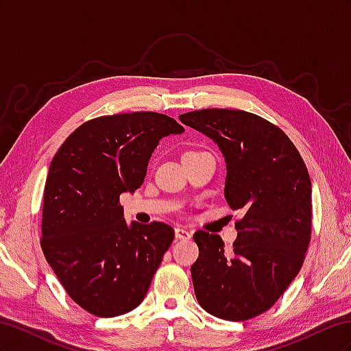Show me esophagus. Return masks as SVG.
Listing matches in <instances>:
<instances>
[{"instance_id": "34e87169", "label": "esophagus", "mask_w": 351, "mask_h": 351, "mask_svg": "<svg viewBox=\"0 0 351 351\" xmlns=\"http://www.w3.org/2000/svg\"><path fill=\"white\" fill-rule=\"evenodd\" d=\"M176 239L177 240H189V239H192V234H190L186 228L177 227L176 228Z\"/></svg>"}]
</instances>
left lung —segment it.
Listing matches in <instances>:
<instances>
[{
  "mask_svg": "<svg viewBox=\"0 0 351 351\" xmlns=\"http://www.w3.org/2000/svg\"><path fill=\"white\" fill-rule=\"evenodd\" d=\"M224 155V196L241 209L231 258L218 234L196 231L192 280L199 304L226 321H247L277 303L299 274L312 232V184L303 159L280 127L241 110L180 115Z\"/></svg>",
  "mask_w": 351,
  "mask_h": 351,
  "instance_id": "left-lung-1",
  "label": "left lung"
}]
</instances>
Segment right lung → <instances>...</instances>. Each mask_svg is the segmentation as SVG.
I'll list each match as a JSON object with an SVG mask.
<instances>
[{
	"mask_svg": "<svg viewBox=\"0 0 351 351\" xmlns=\"http://www.w3.org/2000/svg\"><path fill=\"white\" fill-rule=\"evenodd\" d=\"M184 127L158 112L104 115L79 125L52 158L44 190L40 246L67 294L95 316L139 306L174 228L127 226L120 195L143 183L159 141Z\"/></svg>",
	"mask_w": 351,
	"mask_h": 351,
	"instance_id": "add662e5",
	"label": "right lung"
}]
</instances>
